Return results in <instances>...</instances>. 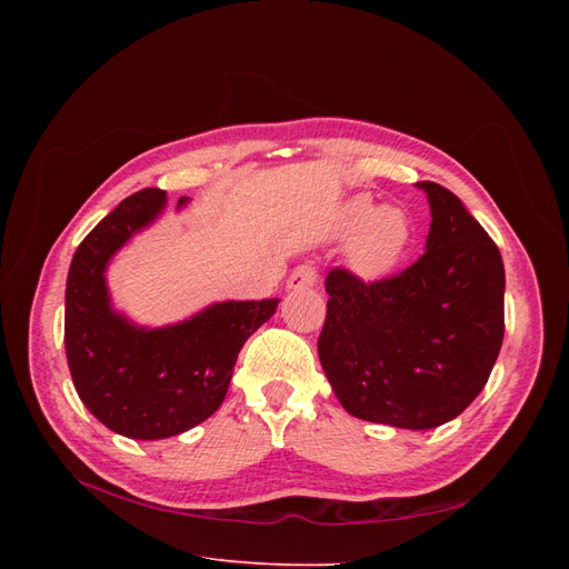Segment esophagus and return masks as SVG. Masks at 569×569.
<instances>
[{
    "label": "esophagus",
    "instance_id": "1",
    "mask_svg": "<svg viewBox=\"0 0 569 569\" xmlns=\"http://www.w3.org/2000/svg\"><path fill=\"white\" fill-rule=\"evenodd\" d=\"M316 282H318V270L313 266L303 263V266L291 270L289 280H287V289H308V287H313Z\"/></svg>",
    "mask_w": 569,
    "mask_h": 569
}]
</instances>
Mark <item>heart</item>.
<instances>
[{"mask_svg": "<svg viewBox=\"0 0 569 569\" xmlns=\"http://www.w3.org/2000/svg\"><path fill=\"white\" fill-rule=\"evenodd\" d=\"M412 220L399 206L356 194L341 211V234L351 239L349 263L363 280H382L401 266L412 244Z\"/></svg>", "mask_w": 569, "mask_h": 569, "instance_id": "heart-1", "label": "heart"}]
</instances>
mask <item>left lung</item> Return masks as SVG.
<instances>
[{
  "mask_svg": "<svg viewBox=\"0 0 569 569\" xmlns=\"http://www.w3.org/2000/svg\"><path fill=\"white\" fill-rule=\"evenodd\" d=\"M425 253L396 278L360 282L335 268L320 366L353 418L432 429L485 389L503 343V258L465 203L437 182Z\"/></svg>",
  "mask_w": 569,
  "mask_h": 569,
  "instance_id": "obj_1",
  "label": "left lung"
}]
</instances>
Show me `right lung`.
<instances>
[{"mask_svg":"<svg viewBox=\"0 0 569 569\" xmlns=\"http://www.w3.org/2000/svg\"><path fill=\"white\" fill-rule=\"evenodd\" d=\"M180 197L178 209H184ZM157 187L120 201L82 239L66 280V358L80 401L111 432L157 441L197 427L226 401L239 349L280 299L216 301L187 320L144 327L113 308L107 268L159 220Z\"/></svg>","mask_w":569,"mask_h":569,"instance_id":"right-lung-1","label":"right lung"}]
</instances>
